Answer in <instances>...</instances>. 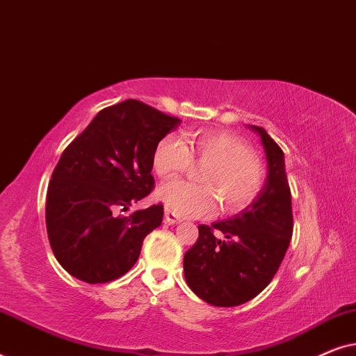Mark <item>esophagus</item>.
<instances>
[{
  "label": "esophagus",
  "instance_id": "esophagus-1",
  "mask_svg": "<svg viewBox=\"0 0 356 356\" xmlns=\"http://www.w3.org/2000/svg\"><path fill=\"white\" fill-rule=\"evenodd\" d=\"M165 222L170 223V225H175V223L181 222V218H179L175 212L170 211V209H165Z\"/></svg>",
  "mask_w": 356,
  "mask_h": 356
}]
</instances>
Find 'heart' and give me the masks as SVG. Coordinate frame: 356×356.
<instances>
[{
	"mask_svg": "<svg viewBox=\"0 0 356 356\" xmlns=\"http://www.w3.org/2000/svg\"><path fill=\"white\" fill-rule=\"evenodd\" d=\"M160 140L154 152V170L160 178L186 172L191 162L206 165L197 183L175 179L159 189V197L178 217L211 216L220 204L223 213L246 209L261 193L266 178L262 160L238 136L227 131H196Z\"/></svg>",
	"mask_w": 356,
	"mask_h": 356,
	"instance_id": "b5f03b06",
	"label": "heart"
}]
</instances>
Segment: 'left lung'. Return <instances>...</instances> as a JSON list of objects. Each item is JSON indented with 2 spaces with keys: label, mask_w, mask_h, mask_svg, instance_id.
<instances>
[{
  "label": "left lung",
  "mask_w": 356,
  "mask_h": 356,
  "mask_svg": "<svg viewBox=\"0 0 356 356\" xmlns=\"http://www.w3.org/2000/svg\"><path fill=\"white\" fill-rule=\"evenodd\" d=\"M267 157V181L245 211L212 225L183 261L184 279L199 298L213 306H238L261 293L279 270L293 233L291 193L284 152L261 126Z\"/></svg>",
  "instance_id": "left-lung-1"
}]
</instances>
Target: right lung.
<instances>
[{
    "instance_id": "right-lung-1",
    "label": "right lung",
    "mask_w": 356,
    "mask_h": 356,
    "mask_svg": "<svg viewBox=\"0 0 356 356\" xmlns=\"http://www.w3.org/2000/svg\"><path fill=\"white\" fill-rule=\"evenodd\" d=\"M181 120L129 99L106 106L61 154L47 189L45 222L63 269L87 284L120 279L136 264L163 204L126 212L154 189V152Z\"/></svg>"
}]
</instances>
